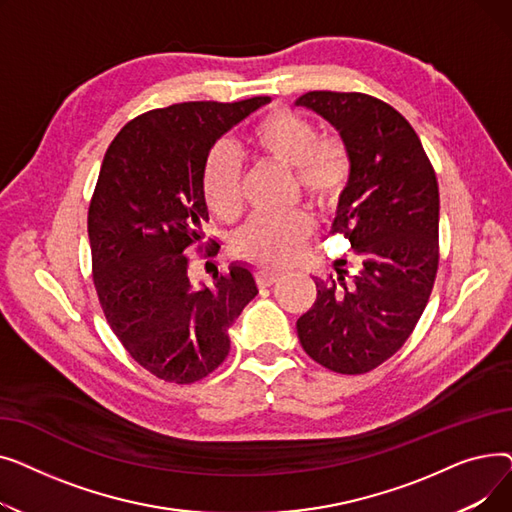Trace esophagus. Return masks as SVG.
Masks as SVG:
<instances>
[{
	"instance_id": "34e87169",
	"label": "esophagus",
	"mask_w": 512,
	"mask_h": 512,
	"mask_svg": "<svg viewBox=\"0 0 512 512\" xmlns=\"http://www.w3.org/2000/svg\"><path fill=\"white\" fill-rule=\"evenodd\" d=\"M278 280H280V272H276V270H259V272H257V284H259L261 288L272 286V284H276Z\"/></svg>"
}]
</instances>
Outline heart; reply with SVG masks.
<instances>
[{"instance_id":"obj_1","label":"heart","mask_w":512,"mask_h":512,"mask_svg":"<svg viewBox=\"0 0 512 512\" xmlns=\"http://www.w3.org/2000/svg\"><path fill=\"white\" fill-rule=\"evenodd\" d=\"M255 149L288 170L297 172L301 191L321 207L332 205L351 174L344 145L319 137L317 126L299 112L274 110L253 130ZM203 193L207 205L220 218H232L240 207V159L222 143L213 147L203 168ZM313 234V218L299 209L290 213H257L242 224L234 238V251L261 265H286L297 261Z\"/></svg>"}]
</instances>
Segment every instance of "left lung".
I'll use <instances>...</instances> for the list:
<instances>
[{
	"instance_id": "left-lung-1",
	"label": "left lung",
	"mask_w": 512,
	"mask_h": 512,
	"mask_svg": "<svg viewBox=\"0 0 512 512\" xmlns=\"http://www.w3.org/2000/svg\"><path fill=\"white\" fill-rule=\"evenodd\" d=\"M297 105L326 118L344 141L351 174L332 232L351 240L359 261L348 282L342 274L315 278L317 301L297 321L299 340L330 371L367 373L407 342L432 294L440 261L436 172L413 126L380 99L309 91Z\"/></svg>"
}]
</instances>
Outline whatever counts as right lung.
<instances>
[{"mask_svg": "<svg viewBox=\"0 0 512 512\" xmlns=\"http://www.w3.org/2000/svg\"><path fill=\"white\" fill-rule=\"evenodd\" d=\"M270 101L174 103L130 120L105 151L87 218L95 290L130 357L164 382L193 384L218 369L230 326L259 292L242 263L211 288H197L188 265L195 245L211 249L201 245L207 155Z\"/></svg>", "mask_w": 512, "mask_h": 512, "instance_id": "obj_1", "label": "right lung"}]
</instances>
